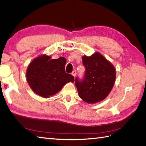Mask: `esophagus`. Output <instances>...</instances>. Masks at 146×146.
Segmentation results:
<instances>
[{"instance_id": "esophagus-1", "label": "esophagus", "mask_w": 146, "mask_h": 146, "mask_svg": "<svg viewBox=\"0 0 146 146\" xmlns=\"http://www.w3.org/2000/svg\"><path fill=\"white\" fill-rule=\"evenodd\" d=\"M72 75L74 77H76V70H73L72 72Z\"/></svg>"}]
</instances>
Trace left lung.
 <instances>
[{"label": "left lung", "instance_id": "obj_1", "mask_svg": "<svg viewBox=\"0 0 146 146\" xmlns=\"http://www.w3.org/2000/svg\"><path fill=\"white\" fill-rule=\"evenodd\" d=\"M85 67L83 80L76 78L78 96L88 104H95L105 99L111 92L116 79L114 66L99 52L90 56H82Z\"/></svg>", "mask_w": 146, "mask_h": 146}]
</instances>
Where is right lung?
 <instances>
[{
    "label": "right lung",
    "instance_id": "right-lung-1",
    "mask_svg": "<svg viewBox=\"0 0 146 146\" xmlns=\"http://www.w3.org/2000/svg\"><path fill=\"white\" fill-rule=\"evenodd\" d=\"M66 63L64 57L51 59L50 56L44 54L35 58L26 72L31 89L38 95L48 98L60 91L65 84L74 82V77L65 72Z\"/></svg>",
    "mask_w": 146,
    "mask_h": 146
}]
</instances>
